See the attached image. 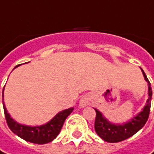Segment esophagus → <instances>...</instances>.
Segmentation results:
<instances>
[{
  "label": "esophagus",
  "instance_id": "esophagus-1",
  "mask_svg": "<svg viewBox=\"0 0 154 154\" xmlns=\"http://www.w3.org/2000/svg\"><path fill=\"white\" fill-rule=\"evenodd\" d=\"M89 102H90V98H89V97L88 96H83L81 98H80V100H79V106L80 107H82V108H84V107H85L86 105H88L89 104Z\"/></svg>",
  "mask_w": 154,
  "mask_h": 154
}]
</instances>
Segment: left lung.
<instances>
[{
    "mask_svg": "<svg viewBox=\"0 0 154 154\" xmlns=\"http://www.w3.org/2000/svg\"><path fill=\"white\" fill-rule=\"evenodd\" d=\"M141 70L143 72L146 81L148 83L149 97L146 101V104L145 105L143 111L140 112L136 117L131 119L130 121L122 124V125H119V124L115 125V124L109 122L102 115V113L98 110L95 109V131L97 134L104 141L110 142V143H116V142H120V141L126 140L140 131L147 121L148 117H149L150 108H151L152 91L151 84L148 78L142 69Z\"/></svg>",
    "mask_w": 154,
    "mask_h": 154,
    "instance_id": "1",
    "label": "left lung"
}]
</instances>
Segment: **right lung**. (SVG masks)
Wrapping results in <instances>:
<instances>
[{"label": "right lung", "instance_id": "add662e5", "mask_svg": "<svg viewBox=\"0 0 154 154\" xmlns=\"http://www.w3.org/2000/svg\"><path fill=\"white\" fill-rule=\"evenodd\" d=\"M17 66H15L14 68H16ZM2 97H3V93H2ZM3 109H4L5 119L10 130L14 134L22 138L23 140L38 145L46 144L55 140L61 131L65 119L74 110V108L71 107L60 112L50 122L45 125H42L40 126H28V125L18 124L16 121H14L10 117V115L8 113L4 103H3Z\"/></svg>", "mask_w": 154, "mask_h": 154}]
</instances>
